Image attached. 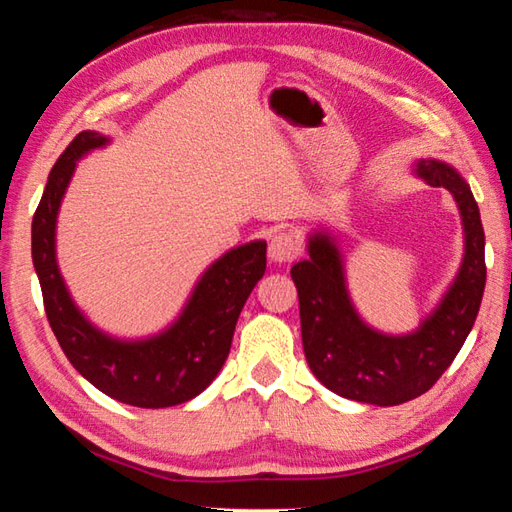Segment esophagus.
Masks as SVG:
<instances>
[{
	"instance_id": "1",
	"label": "esophagus",
	"mask_w": 512,
	"mask_h": 512,
	"mask_svg": "<svg viewBox=\"0 0 512 512\" xmlns=\"http://www.w3.org/2000/svg\"><path fill=\"white\" fill-rule=\"evenodd\" d=\"M298 255H300V241L293 232L280 230L275 232L271 241H268V257H271V262L275 264L291 262V259H296Z\"/></svg>"
}]
</instances>
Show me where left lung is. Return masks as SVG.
Returning <instances> with one entry per match:
<instances>
[{
    "instance_id": "obj_1",
    "label": "left lung",
    "mask_w": 512,
    "mask_h": 512,
    "mask_svg": "<svg viewBox=\"0 0 512 512\" xmlns=\"http://www.w3.org/2000/svg\"><path fill=\"white\" fill-rule=\"evenodd\" d=\"M415 173L445 187L461 210L465 255L456 280L420 327L388 336L368 327L354 309L339 248L327 232L309 237V259L291 268L300 300L302 348L318 381L363 404L415 400L452 366L479 314L485 287V235L479 205L458 171L440 160H418Z\"/></svg>"
}]
</instances>
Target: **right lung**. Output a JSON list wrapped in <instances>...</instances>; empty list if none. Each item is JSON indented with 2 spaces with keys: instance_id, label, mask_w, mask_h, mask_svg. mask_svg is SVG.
Returning a JSON list of instances; mask_svg holds the SVG:
<instances>
[{
  "instance_id": "1",
  "label": "right lung",
  "mask_w": 512,
  "mask_h": 512,
  "mask_svg": "<svg viewBox=\"0 0 512 512\" xmlns=\"http://www.w3.org/2000/svg\"><path fill=\"white\" fill-rule=\"evenodd\" d=\"M106 144V135L83 131L51 169L33 214V266L49 325L69 363L112 400L140 409H164L192 400L219 375L241 309L266 271V241H250L216 259L198 280L183 314L164 332L142 341H119L103 334L74 305L58 271L56 219L76 160Z\"/></svg>"
}]
</instances>
